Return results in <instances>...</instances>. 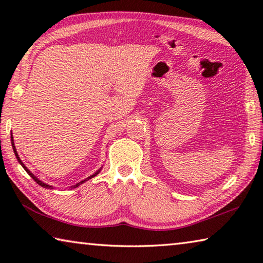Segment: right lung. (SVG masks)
Here are the masks:
<instances>
[{"label":"right lung","mask_w":263,"mask_h":263,"mask_svg":"<svg viewBox=\"0 0 263 263\" xmlns=\"http://www.w3.org/2000/svg\"><path fill=\"white\" fill-rule=\"evenodd\" d=\"M11 143H12V148H13V152H14V155H15V157H16V159H18V161H19V164L22 166V167H24V168H25V171L28 173V174H29L30 175V177H32V180L33 181H35L37 184H38V185H41V186H43V187H45V189H54L52 185H48V184H46V183H44V182H42L41 180H39V178H37L35 175H33L32 174V173L29 171V170H28L27 168V167L25 166V164L24 163H22V161H21V159H20V157H19V155H18V153H16V149H15V146H14V141H13V137H12V133H11ZM102 168H103V166L102 167H100V168L96 172V173H95V174H92V175H90V176H89V177H87L86 178V180H82L81 182H79V183H77L76 184V185H72L71 186V189H76V187H78V186H79V185H81V184L82 183H85L86 181H88V180H90V178H92V177H95V176H96L97 174H99V172L100 171H102Z\"/></svg>","instance_id":"1"}]
</instances>
